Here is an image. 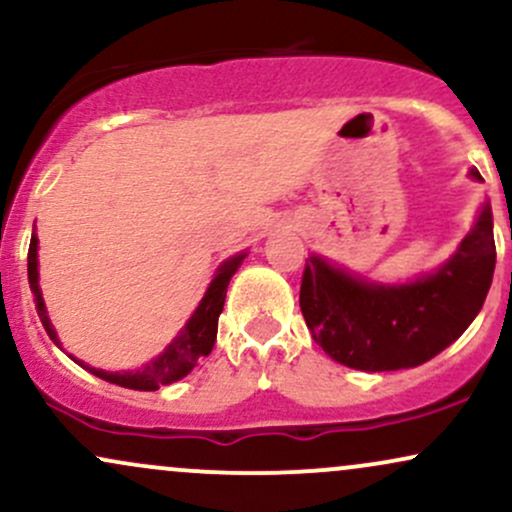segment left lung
Segmentation results:
<instances>
[{
    "label": "left lung",
    "instance_id": "obj_1",
    "mask_svg": "<svg viewBox=\"0 0 512 512\" xmlns=\"http://www.w3.org/2000/svg\"><path fill=\"white\" fill-rule=\"evenodd\" d=\"M469 175L481 180L477 168ZM493 267L496 243L486 204L455 255L411 284H370L313 255L303 269L301 313L315 342L344 366L368 373L414 368L472 325Z\"/></svg>",
    "mask_w": 512,
    "mask_h": 512
}]
</instances>
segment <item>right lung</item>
Here are the masks:
<instances>
[{"label": "right lung", "instance_id": "add662e5", "mask_svg": "<svg viewBox=\"0 0 512 512\" xmlns=\"http://www.w3.org/2000/svg\"><path fill=\"white\" fill-rule=\"evenodd\" d=\"M245 260L243 255L231 257L228 262H223L216 272L214 281L209 284L207 293H204L202 303L197 305V310L192 313L190 320H187L185 330H182L173 342L168 344V349L163 351L161 356L154 358V361L146 363L144 368L139 370H127V373H108V370H98L86 366V363H79L84 366L88 373L98 375L101 380H108V383L120 385V387H129V390H144V392H154L158 387L175 383V380L185 378L192 368L197 366L199 358L209 356L211 349H214L216 342V330H219V315L223 310V303H226V289L231 276L238 272V267ZM28 284H31L33 298H35V310H38L40 322H43L45 332L50 334V339L55 344L57 342V332L52 327L48 310H45L43 303V293H40L38 286V238H35V231L31 236V248H28Z\"/></svg>", "mask_w": 512, "mask_h": 512}]
</instances>
